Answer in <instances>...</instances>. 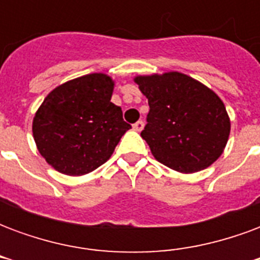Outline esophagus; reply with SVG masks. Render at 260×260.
Here are the masks:
<instances>
[{
  "label": "esophagus",
  "instance_id": "1",
  "mask_svg": "<svg viewBox=\"0 0 260 260\" xmlns=\"http://www.w3.org/2000/svg\"><path fill=\"white\" fill-rule=\"evenodd\" d=\"M143 126H145V122L142 121V119H139V121H136L135 124L132 125V128L135 131H138V132H141L142 129H143Z\"/></svg>",
  "mask_w": 260,
  "mask_h": 260
}]
</instances>
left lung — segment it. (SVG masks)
I'll return each instance as SVG.
<instances>
[{
    "mask_svg": "<svg viewBox=\"0 0 260 260\" xmlns=\"http://www.w3.org/2000/svg\"><path fill=\"white\" fill-rule=\"evenodd\" d=\"M135 82L150 108L141 135L157 161L180 173H196L220 157L230 119L216 93L180 72L138 76Z\"/></svg>",
    "mask_w": 260,
    "mask_h": 260,
    "instance_id": "8db88e82",
    "label": "left lung"
}]
</instances>
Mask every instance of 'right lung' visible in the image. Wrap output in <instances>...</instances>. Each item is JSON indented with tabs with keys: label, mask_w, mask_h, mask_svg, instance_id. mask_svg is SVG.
Returning a JSON list of instances; mask_svg holds the SVG:
<instances>
[{
	"label": "right lung",
	"mask_w": 260,
	"mask_h": 260,
	"mask_svg": "<svg viewBox=\"0 0 260 260\" xmlns=\"http://www.w3.org/2000/svg\"><path fill=\"white\" fill-rule=\"evenodd\" d=\"M114 83L104 74L85 75L55 87L37 110L33 136L50 166L83 175L107 161L131 125L111 103Z\"/></svg>",
	"instance_id": "right-lung-1"
}]
</instances>
